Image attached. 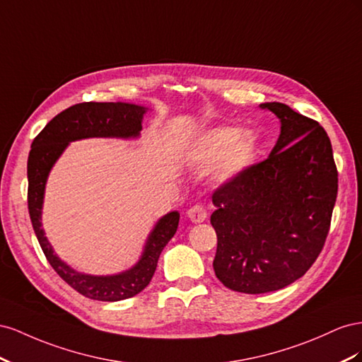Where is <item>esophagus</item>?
I'll return each mask as SVG.
<instances>
[{
  "mask_svg": "<svg viewBox=\"0 0 362 362\" xmlns=\"http://www.w3.org/2000/svg\"><path fill=\"white\" fill-rule=\"evenodd\" d=\"M206 216H208V212H206L202 204H195L188 211V218L192 223H203L206 220Z\"/></svg>",
  "mask_w": 362,
  "mask_h": 362,
  "instance_id": "esophagus-1",
  "label": "esophagus"
}]
</instances>
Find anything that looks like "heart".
<instances>
[{"mask_svg":"<svg viewBox=\"0 0 362 362\" xmlns=\"http://www.w3.org/2000/svg\"><path fill=\"white\" fill-rule=\"evenodd\" d=\"M259 148V136L253 130L216 126L192 139L188 158L197 165H211L209 174L215 182L229 183L250 167Z\"/></svg>","mask_w":362,"mask_h":362,"instance_id":"obj_1","label":"heart"}]
</instances>
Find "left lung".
<instances>
[{
    "mask_svg": "<svg viewBox=\"0 0 362 362\" xmlns=\"http://www.w3.org/2000/svg\"><path fill=\"white\" fill-rule=\"evenodd\" d=\"M281 121L265 160L212 195L214 270L233 291H277L302 277L322 252L338 192L325 129L284 103H262Z\"/></svg>",
    "mask_w": 362,
    "mask_h": 362,
    "instance_id": "1",
    "label": "left lung"
}]
</instances>
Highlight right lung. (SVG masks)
Returning <instances> with one entry per match:
<instances>
[{
  "label": "right lung",
  "instance_id": "right-lung-1",
  "mask_svg": "<svg viewBox=\"0 0 362 362\" xmlns=\"http://www.w3.org/2000/svg\"><path fill=\"white\" fill-rule=\"evenodd\" d=\"M148 107L132 103H80L60 112L32 144L27 162L28 212L37 241L49 265L64 281L85 297L101 302H118L139 294L156 272L163 247L177 230L180 214L171 211L154 224L138 262L117 274L95 276L80 273L54 253L42 229L45 185L49 171L71 142L89 138L138 139Z\"/></svg>",
  "mask_w": 362,
  "mask_h": 362
}]
</instances>
